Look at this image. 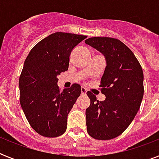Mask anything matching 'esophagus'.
Masks as SVG:
<instances>
[{"label": "esophagus", "instance_id": "34e87169", "mask_svg": "<svg viewBox=\"0 0 159 159\" xmlns=\"http://www.w3.org/2000/svg\"><path fill=\"white\" fill-rule=\"evenodd\" d=\"M81 93H82V95H86V93H87V89L85 87H82L81 88Z\"/></svg>", "mask_w": 159, "mask_h": 159}]
</instances>
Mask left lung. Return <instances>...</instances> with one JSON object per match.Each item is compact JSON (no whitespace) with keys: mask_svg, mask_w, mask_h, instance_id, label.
Listing matches in <instances>:
<instances>
[{"mask_svg":"<svg viewBox=\"0 0 159 159\" xmlns=\"http://www.w3.org/2000/svg\"><path fill=\"white\" fill-rule=\"evenodd\" d=\"M105 55L106 67L99 87V102L91 92L86 110L87 130L92 138L108 140L123 133L135 117L143 96V74L133 52L117 39L92 37L85 41Z\"/></svg>","mask_w":159,"mask_h":159,"instance_id":"8db88e82","label":"left lung"}]
</instances>
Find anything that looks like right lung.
I'll return each instance as SVG.
<instances>
[{"label": "right lung", "instance_id": "add662e5", "mask_svg": "<svg viewBox=\"0 0 159 159\" xmlns=\"http://www.w3.org/2000/svg\"><path fill=\"white\" fill-rule=\"evenodd\" d=\"M86 38L56 32L33 47L25 61L20 102L31 127L43 137L55 138L67 129V115L81 95V86L74 83L60 91L57 76L68 69L71 52Z\"/></svg>", "mask_w": 159, "mask_h": 159}]
</instances>
